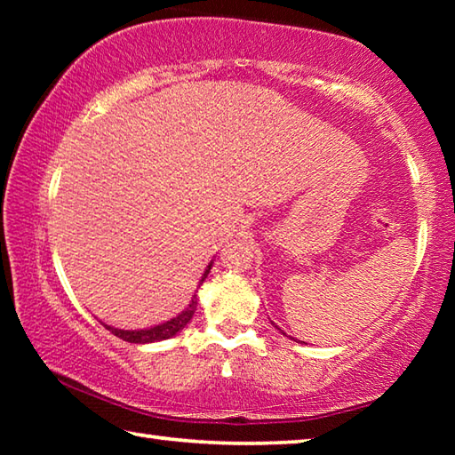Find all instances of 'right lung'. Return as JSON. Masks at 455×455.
<instances>
[{"mask_svg":"<svg viewBox=\"0 0 455 455\" xmlns=\"http://www.w3.org/2000/svg\"><path fill=\"white\" fill-rule=\"evenodd\" d=\"M211 271V265L206 268L203 279H200V284L206 279V275ZM196 311V295L192 297L190 305L184 309L179 317H174L171 321L163 323V325H156V327H150V329H142V331H122V329H114V327H108L112 331L114 335L124 339L128 343H154V341H163V339H171L172 335L179 333L180 329L187 327V323L192 319V315Z\"/></svg>","mask_w":455,"mask_h":455,"instance_id":"1","label":"right lung"}]
</instances>
